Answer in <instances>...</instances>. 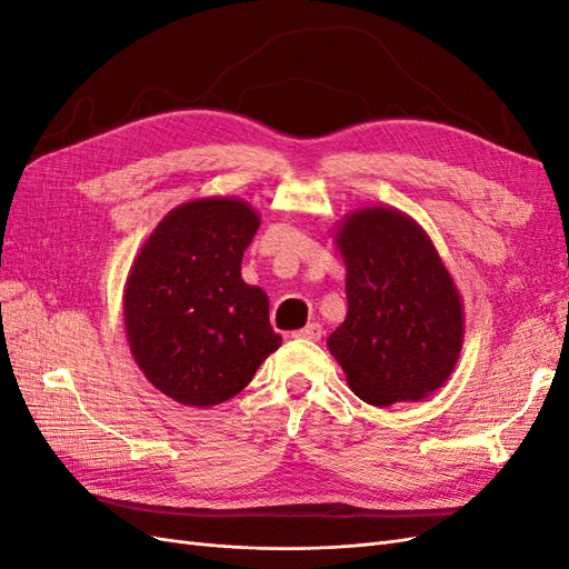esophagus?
<instances>
[{
  "mask_svg": "<svg viewBox=\"0 0 569 569\" xmlns=\"http://www.w3.org/2000/svg\"><path fill=\"white\" fill-rule=\"evenodd\" d=\"M295 337H299V339H308V341H318V339L322 337V325H320V322L306 325L303 330H297V332H295Z\"/></svg>",
  "mask_w": 569,
  "mask_h": 569,
  "instance_id": "esophagus-1",
  "label": "esophagus"
}]
</instances>
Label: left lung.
<instances>
[{
	"instance_id": "1",
	"label": "left lung",
	"mask_w": 569,
	"mask_h": 569,
	"mask_svg": "<svg viewBox=\"0 0 569 569\" xmlns=\"http://www.w3.org/2000/svg\"><path fill=\"white\" fill-rule=\"evenodd\" d=\"M349 311L327 339L351 391L370 406L420 401L449 380L465 337L458 287L432 239L389 206L341 220Z\"/></svg>"
}]
</instances>
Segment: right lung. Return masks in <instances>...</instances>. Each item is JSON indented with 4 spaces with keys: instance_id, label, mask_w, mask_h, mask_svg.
<instances>
[{
    "instance_id": "obj_1",
    "label": "right lung",
    "mask_w": 569,
    "mask_h": 569,
    "mask_svg": "<svg viewBox=\"0 0 569 569\" xmlns=\"http://www.w3.org/2000/svg\"><path fill=\"white\" fill-rule=\"evenodd\" d=\"M258 226L261 216L242 199L187 201L159 222L130 268V351L147 380L182 406L232 399L282 343L268 295L242 280Z\"/></svg>"
}]
</instances>
